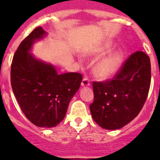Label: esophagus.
I'll return each mask as SVG.
<instances>
[{"label":"esophagus","instance_id":"obj_1","mask_svg":"<svg viewBox=\"0 0 160 160\" xmlns=\"http://www.w3.org/2000/svg\"><path fill=\"white\" fill-rule=\"evenodd\" d=\"M90 79L87 77L83 78L82 81V87H88V86H90Z\"/></svg>","mask_w":160,"mask_h":160}]
</instances>
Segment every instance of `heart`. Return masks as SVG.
Masks as SVG:
<instances>
[{"label":"heart","mask_w":160,"mask_h":160,"mask_svg":"<svg viewBox=\"0 0 160 160\" xmlns=\"http://www.w3.org/2000/svg\"><path fill=\"white\" fill-rule=\"evenodd\" d=\"M113 47L111 41H107L91 52V54L100 56L107 53ZM124 54L121 50H116L102 58L94 66V75L99 79H108L118 72L123 62Z\"/></svg>","instance_id":"obj_1"}]
</instances>
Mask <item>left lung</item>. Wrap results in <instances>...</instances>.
Here are the masks:
<instances>
[{
    "instance_id": "8db88e82",
    "label": "left lung",
    "mask_w": 160,
    "mask_h": 160,
    "mask_svg": "<svg viewBox=\"0 0 160 160\" xmlns=\"http://www.w3.org/2000/svg\"><path fill=\"white\" fill-rule=\"evenodd\" d=\"M151 62L144 52L130 56L112 79L93 82L90 110L101 128L117 130L132 121L146 102L151 85Z\"/></svg>"
}]
</instances>
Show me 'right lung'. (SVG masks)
Returning <instances> with one entry per match:
<instances>
[{
    "label": "right lung",
    "mask_w": 160,
    "mask_h": 160,
    "mask_svg": "<svg viewBox=\"0 0 160 160\" xmlns=\"http://www.w3.org/2000/svg\"><path fill=\"white\" fill-rule=\"evenodd\" d=\"M46 34L42 27H37L22 41L13 55L10 78L13 94L25 117L38 127L49 128L65 118L82 75L73 72L58 74L54 66L29 53L33 42Z\"/></svg>",
    "instance_id": "add662e5"
}]
</instances>
